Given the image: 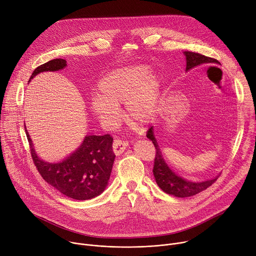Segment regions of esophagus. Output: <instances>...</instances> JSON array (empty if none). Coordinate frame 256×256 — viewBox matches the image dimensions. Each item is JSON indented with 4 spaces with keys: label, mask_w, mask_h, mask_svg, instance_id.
<instances>
[{
    "label": "esophagus",
    "mask_w": 256,
    "mask_h": 256,
    "mask_svg": "<svg viewBox=\"0 0 256 256\" xmlns=\"http://www.w3.org/2000/svg\"><path fill=\"white\" fill-rule=\"evenodd\" d=\"M128 142H124V140H120V138L114 140V146H112L114 154H116V156L122 155V154L126 151V149L128 148Z\"/></svg>",
    "instance_id": "obj_1"
}]
</instances>
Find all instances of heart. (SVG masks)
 <instances>
[{"label":"heart","mask_w":256,"mask_h":256,"mask_svg":"<svg viewBox=\"0 0 256 256\" xmlns=\"http://www.w3.org/2000/svg\"><path fill=\"white\" fill-rule=\"evenodd\" d=\"M99 95L93 97L91 110L106 128L120 120V104L126 103L128 120L138 126L152 122L157 116L161 78L147 66H128L108 72L98 82Z\"/></svg>","instance_id":"1"}]
</instances>
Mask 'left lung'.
<instances>
[{
    "label": "left lung",
    "mask_w": 256,
    "mask_h": 256,
    "mask_svg": "<svg viewBox=\"0 0 256 256\" xmlns=\"http://www.w3.org/2000/svg\"><path fill=\"white\" fill-rule=\"evenodd\" d=\"M184 54L186 56V72L200 66H204L208 64H218L216 60L208 58L206 56H202L196 52H184ZM147 138L153 142L156 148V157L154 162L153 173H154V177L158 186L164 192L168 194H172L177 198L192 196L206 190L218 179V177L220 176V174H218L214 178L206 179L204 181H198V182L184 179V177L176 174L166 163L163 157L162 151L158 144V142L155 138L153 126L149 128L147 132Z\"/></svg>",
    "instance_id": "8db88e82"
}]
</instances>
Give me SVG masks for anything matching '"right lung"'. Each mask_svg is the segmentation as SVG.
Here are the masks:
<instances>
[{"label":"right lung","instance_id":"obj_1","mask_svg":"<svg viewBox=\"0 0 256 256\" xmlns=\"http://www.w3.org/2000/svg\"><path fill=\"white\" fill-rule=\"evenodd\" d=\"M66 66V60H52L36 68L29 82L40 72H58ZM24 126L33 162L50 186L64 196L77 200H91L105 190L116 159L112 151L114 138L110 136L88 134L68 157L58 162H48L36 153L26 126Z\"/></svg>","mask_w":256,"mask_h":256}]
</instances>
